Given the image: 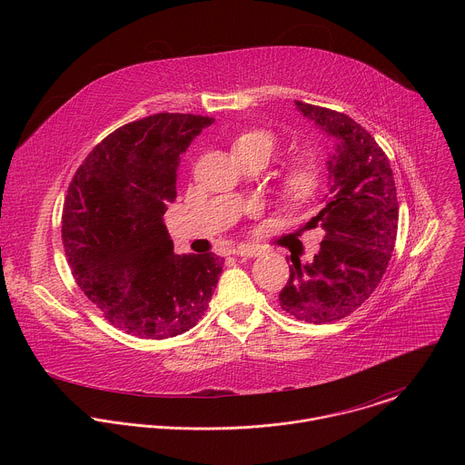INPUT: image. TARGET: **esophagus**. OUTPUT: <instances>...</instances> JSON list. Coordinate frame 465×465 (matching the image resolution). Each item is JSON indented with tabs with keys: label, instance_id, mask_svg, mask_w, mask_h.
<instances>
[{
	"label": "esophagus",
	"instance_id": "obj_1",
	"mask_svg": "<svg viewBox=\"0 0 465 465\" xmlns=\"http://www.w3.org/2000/svg\"><path fill=\"white\" fill-rule=\"evenodd\" d=\"M233 253H235L237 257H259V255L262 253V250L257 248V246H246V244H242V246H237V248L233 250Z\"/></svg>",
	"mask_w": 465,
	"mask_h": 465
}]
</instances>
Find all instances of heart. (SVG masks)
I'll return each instance as SVG.
<instances>
[{"instance_id": "heart-1", "label": "heart", "mask_w": 465, "mask_h": 465, "mask_svg": "<svg viewBox=\"0 0 465 465\" xmlns=\"http://www.w3.org/2000/svg\"><path fill=\"white\" fill-rule=\"evenodd\" d=\"M261 147L267 156L276 149V136L269 130H250L233 142V149ZM322 185V169L312 160H298L287 165L278 180V191L287 204H305Z\"/></svg>"}]
</instances>
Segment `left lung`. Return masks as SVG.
<instances>
[{
  "label": "left lung",
  "instance_id": "left-lung-1",
  "mask_svg": "<svg viewBox=\"0 0 465 465\" xmlns=\"http://www.w3.org/2000/svg\"><path fill=\"white\" fill-rule=\"evenodd\" d=\"M337 143L327 162L329 193L311 219L323 239L311 262L291 255L282 309L307 323H331L361 307L379 287L395 246L400 204L388 156L350 115L296 101Z\"/></svg>",
  "mask_w": 465,
  "mask_h": 465
}]
</instances>
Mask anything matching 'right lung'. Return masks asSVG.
<instances>
[{
    "instance_id": "add662e5",
    "label": "right lung",
    "mask_w": 465,
    "mask_h": 465,
    "mask_svg": "<svg viewBox=\"0 0 465 465\" xmlns=\"http://www.w3.org/2000/svg\"><path fill=\"white\" fill-rule=\"evenodd\" d=\"M215 119L154 114L114 130L77 169L62 213L72 274L126 335L169 339L201 320L224 261L176 255L163 224L176 198L180 154Z\"/></svg>"
}]
</instances>
